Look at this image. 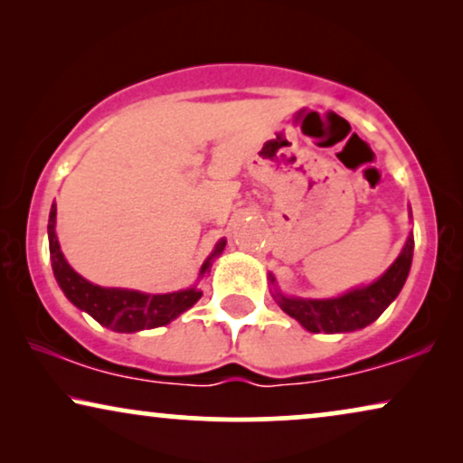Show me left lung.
Here are the masks:
<instances>
[{
    "label": "left lung",
    "mask_w": 463,
    "mask_h": 463,
    "mask_svg": "<svg viewBox=\"0 0 463 463\" xmlns=\"http://www.w3.org/2000/svg\"><path fill=\"white\" fill-rule=\"evenodd\" d=\"M411 259H413V238L407 240L392 268L369 287L356 288L337 299H287L276 293L278 303L290 318L312 333L358 331L375 322L396 299L409 276Z\"/></svg>",
    "instance_id": "1"
}]
</instances>
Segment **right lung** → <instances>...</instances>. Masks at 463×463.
I'll use <instances>...</instances> for the list:
<instances>
[{
    "instance_id": "add662e5",
    "label": "right lung",
    "mask_w": 463,
    "mask_h": 463,
    "mask_svg": "<svg viewBox=\"0 0 463 463\" xmlns=\"http://www.w3.org/2000/svg\"><path fill=\"white\" fill-rule=\"evenodd\" d=\"M54 219H56V206L50 211L48 221V238H50V259H52L54 278L67 295V299L84 309L92 316L100 325L109 326L111 331L118 333H135L143 331V328H156L168 325L176 316L185 312L200 299L202 293L195 288L179 290V293L168 295H145L137 293V290H124V288H103L97 284H90L84 280L80 274H75L71 265L62 257L59 240L54 233ZM225 249V240H221L217 249L206 263L202 265L200 276H204L211 269L213 257H217Z\"/></svg>"
}]
</instances>
